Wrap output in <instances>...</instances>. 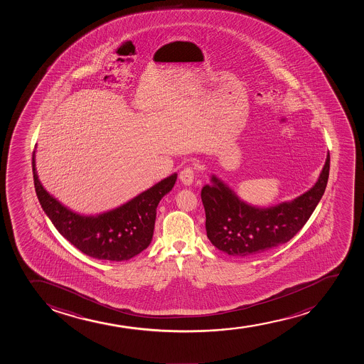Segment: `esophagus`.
I'll use <instances>...</instances> for the list:
<instances>
[{"label":"esophagus","mask_w":364,"mask_h":364,"mask_svg":"<svg viewBox=\"0 0 364 364\" xmlns=\"http://www.w3.org/2000/svg\"><path fill=\"white\" fill-rule=\"evenodd\" d=\"M193 178H195V173H193V169L191 167H188V168H184L179 174V179L185 186H190V185L193 183Z\"/></svg>","instance_id":"34e87169"}]
</instances>
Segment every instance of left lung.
Here are the masks:
<instances>
[{
	"mask_svg": "<svg viewBox=\"0 0 364 364\" xmlns=\"http://www.w3.org/2000/svg\"><path fill=\"white\" fill-rule=\"evenodd\" d=\"M329 153L313 188L289 202L268 208L240 200L215 174L202 188L205 230L211 244L235 257H254L294 238L325 193L329 176Z\"/></svg>",
	"mask_w": 364,
	"mask_h": 364,
	"instance_id": "8db88e82",
	"label": "left lung"
}]
</instances>
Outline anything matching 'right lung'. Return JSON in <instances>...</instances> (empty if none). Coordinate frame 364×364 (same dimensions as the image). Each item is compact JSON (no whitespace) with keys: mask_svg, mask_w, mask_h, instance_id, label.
Segmentation results:
<instances>
[{"mask_svg":"<svg viewBox=\"0 0 364 364\" xmlns=\"http://www.w3.org/2000/svg\"><path fill=\"white\" fill-rule=\"evenodd\" d=\"M35 157L36 150L32 154V172L39 203L60 235L82 254L120 262L149 247L153 239L157 205L176 184V173L120 207L97 215H82L60 203L43 188L36 171Z\"/></svg>","mask_w":364,"mask_h":364,"instance_id":"1","label":"right lung"}]
</instances>
